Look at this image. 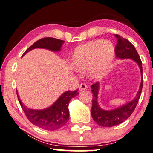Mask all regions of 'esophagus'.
Segmentation results:
<instances>
[{"instance_id": "esophagus-1", "label": "esophagus", "mask_w": 153, "mask_h": 153, "mask_svg": "<svg viewBox=\"0 0 153 153\" xmlns=\"http://www.w3.org/2000/svg\"><path fill=\"white\" fill-rule=\"evenodd\" d=\"M87 88V86L86 84L85 83H82L80 84V85H79V91H83V90H85Z\"/></svg>"}]
</instances>
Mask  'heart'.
<instances>
[{"label": "heart", "instance_id": "heart-1", "mask_svg": "<svg viewBox=\"0 0 153 153\" xmlns=\"http://www.w3.org/2000/svg\"><path fill=\"white\" fill-rule=\"evenodd\" d=\"M114 56L115 48L110 42L92 41L75 49L71 64L79 72L89 69L92 78L99 79L108 74Z\"/></svg>", "mask_w": 153, "mask_h": 153}]
</instances>
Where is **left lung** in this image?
Masks as SVG:
<instances>
[{
	"instance_id": "8db88e82",
	"label": "left lung",
	"mask_w": 153,
	"mask_h": 153,
	"mask_svg": "<svg viewBox=\"0 0 153 153\" xmlns=\"http://www.w3.org/2000/svg\"><path fill=\"white\" fill-rule=\"evenodd\" d=\"M117 39V44L115 47V54L119 59H130L137 62L140 68L141 75V82L139 86V91L137 92L135 98L130 102L120 106L118 108L111 110H105L100 107L98 101V91L100 84L96 82L91 85V91L93 93L92 99L91 116L94 121L99 126L102 127H112L117 126L128 119L134 111L138 101L140 98L142 87H143V70H142V62L140 57L137 53L134 46L128 39L115 34Z\"/></svg>"
}]
</instances>
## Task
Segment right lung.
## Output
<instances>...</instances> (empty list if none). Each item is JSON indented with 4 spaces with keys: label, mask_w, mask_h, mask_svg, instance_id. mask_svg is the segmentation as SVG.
<instances>
[{
    "label": "right lung",
    "mask_w": 153,
    "mask_h": 153,
    "mask_svg": "<svg viewBox=\"0 0 153 153\" xmlns=\"http://www.w3.org/2000/svg\"><path fill=\"white\" fill-rule=\"evenodd\" d=\"M64 41L53 37H46L36 41L35 43L27 49L23 53L25 55L27 52L34 48L48 49L53 52L61 51ZM78 89L76 91H67L64 92L53 104L48 108L44 109H33L27 108L21 102L18 92L17 96L22 109L25 116L32 123L39 128L46 130H56L64 126L69 120L68 104L71 99L78 94Z\"/></svg>",
    "instance_id": "obj_1"
}]
</instances>
